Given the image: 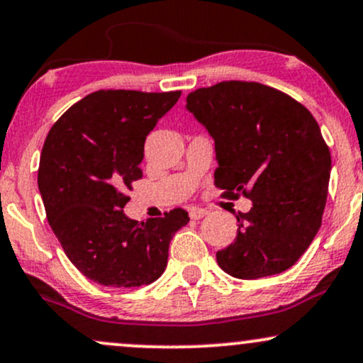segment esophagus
<instances>
[{
	"mask_svg": "<svg viewBox=\"0 0 363 363\" xmlns=\"http://www.w3.org/2000/svg\"><path fill=\"white\" fill-rule=\"evenodd\" d=\"M206 215H208V210H205V208H196V206L189 208V216L193 220H199Z\"/></svg>",
	"mask_w": 363,
	"mask_h": 363,
	"instance_id": "obj_1",
	"label": "esophagus"
}]
</instances>
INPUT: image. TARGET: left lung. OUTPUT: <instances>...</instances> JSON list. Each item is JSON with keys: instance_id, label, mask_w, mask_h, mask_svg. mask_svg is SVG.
Here are the masks:
<instances>
[{"instance_id": "8db88e82", "label": "left lung", "mask_w": 363, "mask_h": 363, "mask_svg": "<svg viewBox=\"0 0 363 363\" xmlns=\"http://www.w3.org/2000/svg\"><path fill=\"white\" fill-rule=\"evenodd\" d=\"M186 109L215 141V186L252 201L237 215L234 244L216 252L225 273L242 280L278 274L318 234L331 155L302 104L256 82H222L191 91Z\"/></svg>"}]
</instances>
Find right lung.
<instances>
[{"instance_id":"obj_1","label":"right lung","mask_w":363,"mask_h":363,"mask_svg":"<svg viewBox=\"0 0 363 363\" xmlns=\"http://www.w3.org/2000/svg\"><path fill=\"white\" fill-rule=\"evenodd\" d=\"M181 91L99 90L57 119L40 153L45 215L66 256L104 286L150 285L165 272L169 244L189 222L182 208L136 222L126 191L143 176L145 140Z\"/></svg>"}]
</instances>
